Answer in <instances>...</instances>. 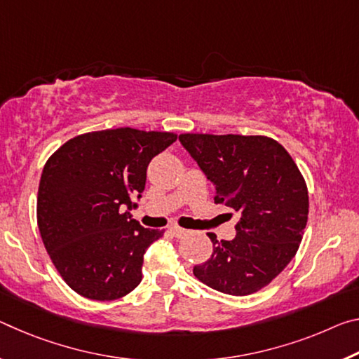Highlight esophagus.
Instances as JSON below:
<instances>
[{
    "label": "esophagus",
    "mask_w": 359,
    "mask_h": 359,
    "mask_svg": "<svg viewBox=\"0 0 359 359\" xmlns=\"http://www.w3.org/2000/svg\"><path fill=\"white\" fill-rule=\"evenodd\" d=\"M169 231L172 233V235H174L175 238H182V236H185V235H187V230H185V229H180V226H177V225H172V226H170Z\"/></svg>",
    "instance_id": "1"
}]
</instances>
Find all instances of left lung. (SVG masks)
<instances>
[{
	"mask_svg": "<svg viewBox=\"0 0 359 359\" xmlns=\"http://www.w3.org/2000/svg\"><path fill=\"white\" fill-rule=\"evenodd\" d=\"M179 140L215 185V204L240 214L231 241H217L193 275L230 295L260 291L297 252L309 219V190L297 164L266 135L180 134ZM233 215V212L230 214Z\"/></svg>",
	"mask_w": 359,
	"mask_h": 359,
	"instance_id": "8db88e82",
	"label": "left lung"
}]
</instances>
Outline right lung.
I'll list each match as a JSON object with an SVG mask.
<instances>
[{
  "mask_svg": "<svg viewBox=\"0 0 359 359\" xmlns=\"http://www.w3.org/2000/svg\"><path fill=\"white\" fill-rule=\"evenodd\" d=\"M177 134L118 128L65 142L44 164L36 219L44 248L73 291L116 300L142 281L144 254L163 230L130 219L147 168Z\"/></svg>",
  "mask_w": 359,
  "mask_h": 359,
  "instance_id": "1",
  "label": "right lung"
}]
</instances>
